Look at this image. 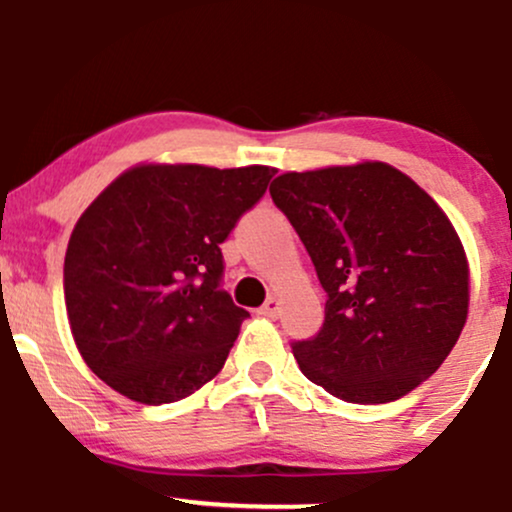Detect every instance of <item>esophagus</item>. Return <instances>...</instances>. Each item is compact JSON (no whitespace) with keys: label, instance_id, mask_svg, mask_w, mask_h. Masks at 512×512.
I'll use <instances>...</instances> for the list:
<instances>
[{"label":"esophagus","instance_id":"34e87169","mask_svg":"<svg viewBox=\"0 0 512 512\" xmlns=\"http://www.w3.org/2000/svg\"><path fill=\"white\" fill-rule=\"evenodd\" d=\"M279 310H281V301L276 296H269L267 301H264V305L260 308V315L262 317H269V320H274L276 315H279Z\"/></svg>","mask_w":512,"mask_h":512}]
</instances>
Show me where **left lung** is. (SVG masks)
<instances>
[{"mask_svg":"<svg viewBox=\"0 0 512 512\" xmlns=\"http://www.w3.org/2000/svg\"><path fill=\"white\" fill-rule=\"evenodd\" d=\"M269 195L327 291L320 332L293 342L305 378L351 404L431 378L469 308L467 255L433 197L380 161L284 173Z\"/></svg>","mask_w":512,"mask_h":512,"instance_id":"8db88e82","label":"left lung"}]
</instances>
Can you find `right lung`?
Listing matches in <instances>:
<instances>
[{"label": "right lung", "mask_w": 512, "mask_h": 512, "mask_svg": "<svg viewBox=\"0 0 512 512\" xmlns=\"http://www.w3.org/2000/svg\"><path fill=\"white\" fill-rule=\"evenodd\" d=\"M274 173L144 163L93 199L67 245L64 301L76 349L103 383L168 404L219 373L250 315L221 289V243Z\"/></svg>", "instance_id": "right-lung-1"}]
</instances>
